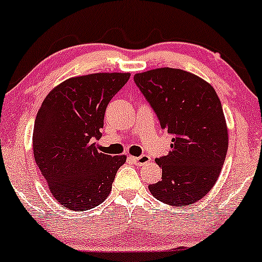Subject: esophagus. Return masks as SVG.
Listing matches in <instances>:
<instances>
[{"label": "esophagus", "mask_w": 262, "mask_h": 262, "mask_svg": "<svg viewBox=\"0 0 262 262\" xmlns=\"http://www.w3.org/2000/svg\"><path fill=\"white\" fill-rule=\"evenodd\" d=\"M130 160L134 162L137 166H143V165H146L150 162V156L148 155H141V156H132Z\"/></svg>", "instance_id": "esophagus-1"}]
</instances>
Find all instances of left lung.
<instances>
[{
  "instance_id": "8db88e82",
  "label": "left lung",
  "mask_w": 262,
  "mask_h": 262,
  "mask_svg": "<svg viewBox=\"0 0 262 262\" xmlns=\"http://www.w3.org/2000/svg\"><path fill=\"white\" fill-rule=\"evenodd\" d=\"M134 81L172 134L169 154L156 159L161 181L149 185L156 200L173 207L198 202L213 188L228 151V127L212 85L181 69L160 68Z\"/></svg>"
}]
</instances>
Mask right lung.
<instances>
[{
	"mask_svg": "<svg viewBox=\"0 0 262 262\" xmlns=\"http://www.w3.org/2000/svg\"><path fill=\"white\" fill-rule=\"evenodd\" d=\"M129 73H97L70 77L48 93L33 130V152L56 202L82 212L110 196L125 155L97 150L106 108Z\"/></svg>",
	"mask_w": 262,
	"mask_h": 262,
	"instance_id": "1",
	"label": "right lung"
}]
</instances>
